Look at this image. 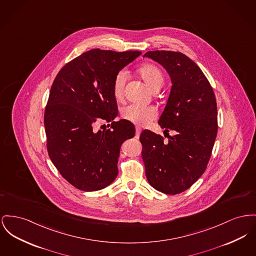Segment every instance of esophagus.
<instances>
[{
    "label": "esophagus",
    "instance_id": "34e87169",
    "mask_svg": "<svg viewBox=\"0 0 256 256\" xmlns=\"http://www.w3.org/2000/svg\"><path fill=\"white\" fill-rule=\"evenodd\" d=\"M141 132V128L139 126H136V137H139V134Z\"/></svg>",
    "mask_w": 256,
    "mask_h": 256
}]
</instances>
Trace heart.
<instances>
[{
	"label": "heart",
	"instance_id": "obj_1",
	"mask_svg": "<svg viewBox=\"0 0 256 256\" xmlns=\"http://www.w3.org/2000/svg\"><path fill=\"white\" fill-rule=\"evenodd\" d=\"M138 74L148 84L152 90L162 88L164 82V76L160 68L154 64H147L138 68ZM128 74L124 70H120L114 76L112 81V92L116 98H120L124 94V85ZM158 112L152 106L130 104L124 106L120 110V116L124 120L132 122L138 126H145L150 120L156 119Z\"/></svg>",
	"mask_w": 256,
	"mask_h": 256
}]
</instances>
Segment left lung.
Returning a JSON list of instances; mask_svg holds the SVG:
<instances>
[{
	"label": "left lung",
	"mask_w": 256,
	"mask_h": 256,
	"mask_svg": "<svg viewBox=\"0 0 256 256\" xmlns=\"http://www.w3.org/2000/svg\"><path fill=\"white\" fill-rule=\"evenodd\" d=\"M144 57L160 62L172 87L158 124L175 132L166 141L145 130L140 134L142 158L150 186L166 194L190 188L205 172L218 134V108L207 77L180 52L149 51Z\"/></svg>",
	"instance_id": "1"
}]
</instances>
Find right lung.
Masks as SVG:
<instances>
[{
    "label": "right lung",
    "mask_w": 256,
    "mask_h": 256,
    "mask_svg": "<svg viewBox=\"0 0 256 256\" xmlns=\"http://www.w3.org/2000/svg\"><path fill=\"white\" fill-rule=\"evenodd\" d=\"M140 55L92 49L66 64L54 79L44 111L46 147L60 175L78 190H102L118 175L120 145L134 136L136 128L114 120L118 106L112 81ZM96 122L112 126L96 131Z\"/></svg>",
    "instance_id": "obj_1"
}]
</instances>
